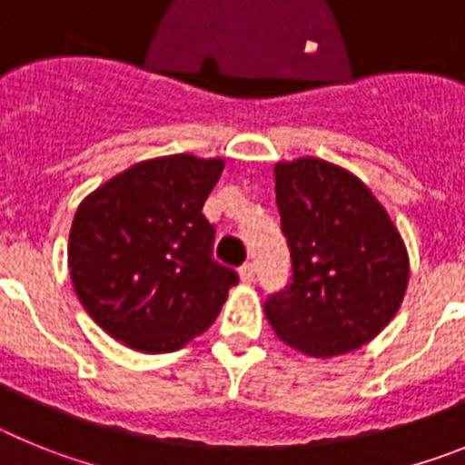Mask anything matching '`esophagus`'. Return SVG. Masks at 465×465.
Instances as JSON below:
<instances>
[{
    "instance_id": "esophagus-1",
    "label": "esophagus",
    "mask_w": 465,
    "mask_h": 465,
    "mask_svg": "<svg viewBox=\"0 0 465 465\" xmlns=\"http://www.w3.org/2000/svg\"><path fill=\"white\" fill-rule=\"evenodd\" d=\"M240 277L242 282L252 283L253 279H256V265H253V262H244V265L240 268Z\"/></svg>"
}]
</instances>
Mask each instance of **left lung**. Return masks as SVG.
Masks as SVG:
<instances>
[{
  "label": "left lung",
  "mask_w": 465,
  "mask_h": 465,
  "mask_svg": "<svg viewBox=\"0 0 465 465\" xmlns=\"http://www.w3.org/2000/svg\"><path fill=\"white\" fill-rule=\"evenodd\" d=\"M291 286L270 295L279 340L314 359L380 335L402 302L410 261L401 232L359 176L319 158L274 165Z\"/></svg>",
  "instance_id": "8db88e82"
}]
</instances>
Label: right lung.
I'll return each mask as SVG.
<instances>
[{
	"mask_svg": "<svg viewBox=\"0 0 465 465\" xmlns=\"http://www.w3.org/2000/svg\"><path fill=\"white\" fill-rule=\"evenodd\" d=\"M221 158L143 160L90 193L69 230V274L94 323L143 354L176 351L219 316L235 270L212 258L203 207Z\"/></svg>",
	"mask_w": 465,
	"mask_h": 465,
	"instance_id": "obj_1",
	"label": "right lung"
}]
</instances>
